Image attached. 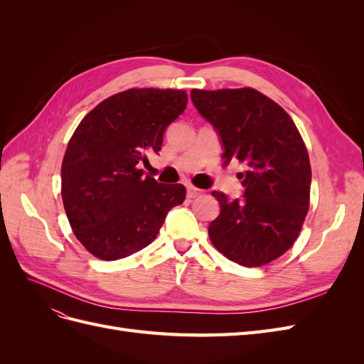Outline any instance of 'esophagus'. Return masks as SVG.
Segmentation results:
<instances>
[{
	"label": "esophagus",
	"instance_id": "1",
	"mask_svg": "<svg viewBox=\"0 0 364 364\" xmlns=\"http://www.w3.org/2000/svg\"><path fill=\"white\" fill-rule=\"evenodd\" d=\"M203 190H200V188H196V186H193V185H188V188H186V194H188V197L190 199H194V197H200V196H203Z\"/></svg>",
	"mask_w": 364,
	"mask_h": 364
}]
</instances>
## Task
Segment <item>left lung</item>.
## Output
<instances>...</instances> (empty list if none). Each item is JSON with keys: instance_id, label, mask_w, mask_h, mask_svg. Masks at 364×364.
Wrapping results in <instances>:
<instances>
[{"instance_id": "1", "label": "left lung", "mask_w": 364, "mask_h": 364, "mask_svg": "<svg viewBox=\"0 0 364 364\" xmlns=\"http://www.w3.org/2000/svg\"><path fill=\"white\" fill-rule=\"evenodd\" d=\"M191 100L220 136L225 164L245 162L241 199L213 191L220 214L208 228L214 247L246 267L264 266L287 252L310 208L311 167L290 115L252 90H193Z\"/></svg>"}]
</instances>
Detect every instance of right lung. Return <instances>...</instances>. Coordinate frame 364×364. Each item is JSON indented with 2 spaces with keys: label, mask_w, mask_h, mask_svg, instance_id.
Returning a JSON list of instances; mask_svg holds the SVG:
<instances>
[{
  "label": "right lung",
  "mask_w": 364,
  "mask_h": 364,
  "mask_svg": "<svg viewBox=\"0 0 364 364\" xmlns=\"http://www.w3.org/2000/svg\"><path fill=\"white\" fill-rule=\"evenodd\" d=\"M186 102L179 90H127L77 126L62 162V200L74 235L94 257L114 261L144 249L183 203L182 183H159L139 167L161 150Z\"/></svg>",
  "instance_id": "add662e5"
}]
</instances>
